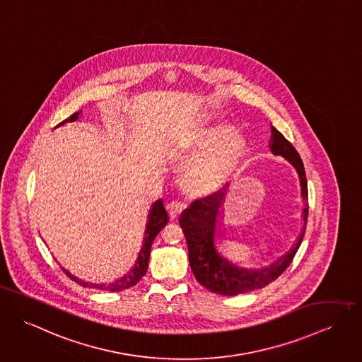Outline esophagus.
Returning <instances> with one entry per match:
<instances>
[{
  "label": "esophagus",
  "instance_id": "34e87169",
  "mask_svg": "<svg viewBox=\"0 0 362 362\" xmlns=\"http://www.w3.org/2000/svg\"><path fill=\"white\" fill-rule=\"evenodd\" d=\"M186 208V204L183 201H172L169 204V214H170V218L172 219H176L180 216V214L185 211Z\"/></svg>",
  "mask_w": 362,
  "mask_h": 362
}]
</instances>
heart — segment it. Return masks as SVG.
Returning a JSON list of instances; mask_svg holds the SVG:
<instances>
[{
  "label": "heart",
  "instance_id": "heart-1",
  "mask_svg": "<svg viewBox=\"0 0 362 362\" xmlns=\"http://www.w3.org/2000/svg\"><path fill=\"white\" fill-rule=\"evenodd\" d=\"M187 146L200 153L182 170L183 186L193 193H205L226 182L240 156V136L222 126H208L194 133Z\"/></svg>",
  "mask_w": 362,
  "mask_h": 362
}]
</instances>
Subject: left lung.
<instances>
[{
	"label": "left lung",
	"instance_id": "8db88e82",
	"mask_svg": "<svg viewBox=\"0 0 362 362\" xmlns=\"http://www.w3.org/2000/svg\"><path fill=\"white\" fill-rule=\"evenodd\" d=\"M275 156H281L290 162L300 177L301 196L304 201L303 230L293 247L275 261L259 267L244 264L236 254L228 247L222 236L221 212L229 183H225L219 190L193 201L179 218L180 226L189 247V261L196 279L209 291L222 296H238L276 281L291 264L301 241L305 235L308 219V187L304 165L288 140L284 139L279 130L272 127V141L269 146Z\"/></svg>",
	"mask_w": 362,
	"mask_h": 362
}]
</instances>
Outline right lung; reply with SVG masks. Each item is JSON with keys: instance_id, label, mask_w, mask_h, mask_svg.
Here are the masks:
<instances>
[{"instance_id": "right-lung-1", "label": "right lung", "mask_w": 362, "mask_h": 362, "mask_svg": "<svg viewBox=\"0 0 362 362\" xmlns=\"http://www.w3.org/2000/svg\"><path fill=\"white\" fill-rule=\"evenodd\" d=\"M81 111L79 112H75L74 115H71L69 118H66L65 121L61 122L57 124L61 126L64 123H68V122H75L79 115H81ZM169 221V215H168V211L165 208V204L163 200H158L154 202L153 208H151V212L148 215V223H147V229H146V238H144V244H143V248L139 254V258L134 264V268L127 274L124 275L121 279H118L114 283H110V284H93V283H88V281H83L78 278H75L74 275H71L68 271L64 269V272L72 279V281H78L81 283L83 287H90V288H100V290H108V291H121L124 288H129L134 284H137L139 281L147 274V268H148V259H150V252H151V245H153V241L157 238V235L162 230V228L168 223Z\"/></svg>"}]
</instances>
